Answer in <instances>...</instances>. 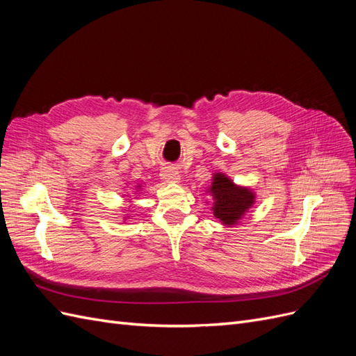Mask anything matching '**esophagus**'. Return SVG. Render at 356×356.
Wrapping results in <instances>:
<instances>
[{
	"label": "esophagus",
	"mask_w": 356,
	"mask_h": 356,
	"mask_svg": "<svg viewBox=\"0 0 356 356\" xmlns=\"http://www.w3.org/2000/svg\"><path fill=\"white\" fill-rule=\"evenodd\" d=\"M160 175L165 182H179V172L175 168H166Z\"/></svg>",
	"instance_id": "34e87169"
}]
</instances>
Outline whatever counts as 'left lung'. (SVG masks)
Instances as JSON below:
<instances>
[{
    "label": "left lung",
    "mask_w": 356,
    "mask_h": 356,
    "mask_svg": "<svg viewBox=\"0 0 356 356\" xmlns=\"http://www.w3.org/2000/svg\"><path fill=\"white\" fill-rule=\"evenodd\" d=\"M211 193L213 196V215L224 224L232 225L252 207L254 193L248 188L236 187L232 179L222 174L213 177Z\"/></svg>",
    "instance_id": "left-lung-1"
}]
</instances>
